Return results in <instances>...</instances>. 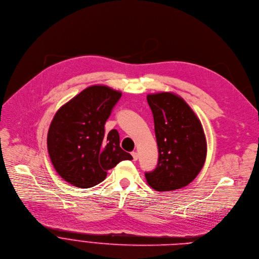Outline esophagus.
<instances>
[{
  "label": "esophagus",
  "mask_w": 259,
  "mask_h": 259,
  "mask_svg": "<svg viewBox=\"0 0 259 259\" xmlns=\"http://www.w3.org/2000/svg\"><path fill=\"white\" fill-rule=\"evenodd\" d=\"M131 155H132V157H133V160H134V161H137V159H138V154H137L136 152H132Z\"/></svg>",
  "instance_id": "obj_1"
}]
</instances>
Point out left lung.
I'll return each mask as SVG.
<instances>
[{
	"instance_id": "8db88e82",
	"label": "left lung",
	"mask_w": 259,
	"mask_h": 259,
	"mask_svg": "<svg viewBox=\"0 0 259 259\" xmlns=\"http://www.w3.org/2000/svg\"><path fill=\"white\" fill-rule=\"evenodd\" d=\"M154 116L158 164L146 172L157 191L177 190L190 184L201 170L206 142L198 117L181 97L171 93L147 96Z\"/></svg>"
}]
</instances>
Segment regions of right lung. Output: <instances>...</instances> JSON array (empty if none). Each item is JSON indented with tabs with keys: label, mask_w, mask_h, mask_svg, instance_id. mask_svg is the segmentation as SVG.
Segmentation results:
<instances>
[{
	"label": "right lung",
	"mask_w": 259,
	"mask_h": 259,
	"mask_svg": "<svg viewBox=\"0 0 259 259\" xmlns=\"http://www.w3.org/2000/svg\"><path fill=\"white\" fill-rule=\"evenodd\" d=\"M121 96L108 87L92 85L57 111L48 134V150L57 172L69 184L94 187L117 163L133 159L121 149L119 132L104 131Z\"/></svg>",
	"instance_id": "1"
}]
</instances>
